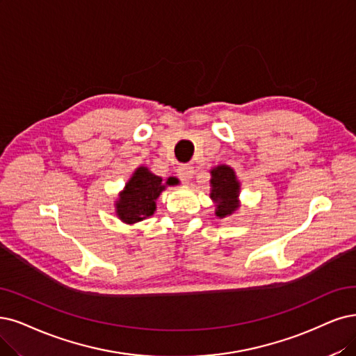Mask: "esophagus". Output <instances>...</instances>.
I'll return each instance as SVG.
<instances>
[{"instance_id":"34e87169","label":"esophagus","mask_w":356,"mask_h":356,"mask_svg":"<svg viewBox=\"0 0 356 356\" xmlns=\"http://www.w3.org/2000/svg\"><path fill=\"white\" fill-rule=\"evenodd\" d=\"M177 176L183 183H189L193 177V167L188 165V164H183L177 168Z\"/></svg>"}]
</instances>
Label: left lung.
<instances>
[{
	"instance_id": "1",
	"label": "left lung",
	"mask_w": 356,
	"mask_h": 356,
	"mask_svg": "<svg viewBox=\"0 0 356 356\" xmlns=\"http://www.w3.org/2000/svg\"><path fill=\"white\" fill-rule=\"evenodd\" d=\"M211 179V198L217 202L216 214L222 218L230 216L238 208L239 181L236 180L233 168L227 165H218L213 171Z\"/></svg>"
}]
</instances>
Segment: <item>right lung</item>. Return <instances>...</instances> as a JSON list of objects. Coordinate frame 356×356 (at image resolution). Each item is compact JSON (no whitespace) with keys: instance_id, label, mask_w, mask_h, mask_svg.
<instances>
[{"instance_id":"1","label":"right lung","mask_w":356,"mask_h":356,"mask_svg":"<svg viewBox=\"0 0 356 356\" xmlns=\"http://www.w3.org/2000/svg\"><path fill=\"white\" fill-rule=\"evenodd\" d=\"M165 185H177V180L168 177ZM165 185L161 177L152 175L147 167H139L115 204L117 216L129 225L152 216L155 211V200L165 189Z\"/></svg>"}]
</instances>
